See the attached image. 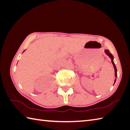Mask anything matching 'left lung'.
Segmentation results:
<instances>
[{
  "instance_id": "8db88e82",
  "label": "left lung",
  "mask_w": 130,
  "mask_h": 130,
  "mask_svg": "<svg viewBox=\"0 0 130 130\" xmlns=\"http://www.w3.org/2000/svg\"><path fill=\"white\" fill-rule=\"evenodd\" d=\"M104 52L105 53H106V55H107L110 58H111V61H112V63L113 65V67H114V69H115V76H116V79L115 80V82H114V84L113 85L115 84V82H116V78H117V68H116V65L115 64V63L113 62V55L110 53L109 52V51L108 50H104Z\"/></svg>"
}]
</instances>
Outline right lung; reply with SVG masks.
<instances>
[{"mask_svg":"<svg viewBox=\"0 0 130 130\" xmlns=\"http://www.w3.org/2000/svg\"><path fill=\"white\" fill-rule=\"evenodd\" d=\"M24 51H23V52H24Z\"/></svg>","mask_w":130,"mask_h":130,"instance_id":"right-lung-1","label":"right lung"}]
</instances>
